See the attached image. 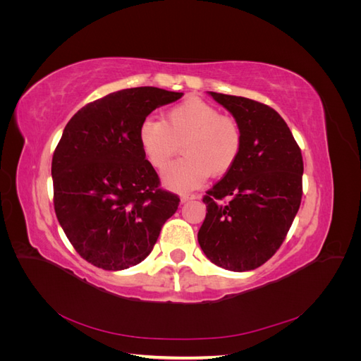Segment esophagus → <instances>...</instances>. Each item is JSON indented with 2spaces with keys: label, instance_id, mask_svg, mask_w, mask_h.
I'll use <instances>...</instances> for the list:
<instances>
[{
  "label": "esophagus",
  "instance_id": "34e87169",
  "mask_svg": "<svg viewBox=\"0 0 361 361\" xmlns=\"http://www.w3.org/2000/svg\"><path fill=\"white\" fill-rule=\"evenodd\" d=\"M194 199H197V195H195V194H182V195H180V202H182V203L194 200Z\"/></svg>",
  "mask_w": 361,
  "mask_h": 361
}]
</instances>
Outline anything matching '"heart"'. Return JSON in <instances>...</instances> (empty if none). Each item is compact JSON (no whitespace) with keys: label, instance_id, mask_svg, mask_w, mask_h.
I'll return each mask as SVG.
<instances>
[{"label":"heart","instance_id":"b5f03b06","mask_svg":"<svg viewBox=\"0 0 361 361\" xmlns=\"http://www.w3.org/2000/svg\"><path fill=\"white\" fill-rule=\"evenodd\" d=\"M138 143L155 169H166L182 143L183 158L164 173V183L185 191L202 185L209 176H223L243 150L241 125L221 116L215 106L197 97L183 101L166 113L164 120L146 117L138 126Z\"/></svg>","mask_w":361,"mask_h":361}]
</instances>
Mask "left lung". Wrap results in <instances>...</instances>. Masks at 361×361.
I'll list each match as a JSON object with an SVG mask.
<instances>
[{
  "mask_svg": "<svg viewBox=\"0 0 361 361\" xmlns=\"http://www.w3.org/2000/svg\"><path fill=\"white\" fill-rule=\"evenodd\" d=\"M241 125L235 166L206 191L197 239L206 257L228 271L264 265L285 241L302 197V157L290 129L271 106L209 92Z\"/></svg>",
  "mask_w": 361,
  "mask_h": 361,
  "instance_id": "left-lung-1",
  "label": "left lung"
}]
</instances>
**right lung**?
I'll return each instance as SVG.
<instances>
[{
  "instance_id": "1",
  "label": "right lung",
  "mask_w": 361,
  "mask_h": 361,
  "mask_svg": "<svg viewBox=\"0 0 361 361\" xmlns=\"http://www.w3.org/2000/svg\"><path fill=\"white\" fill-rule=\"evenodd\" d=\"M183 93L134 87L82 106L52 157L54 209L78 255L120 271L145 260L179 197L159 178L138 143V126Z\"/></svg>"
}]
</instances>
